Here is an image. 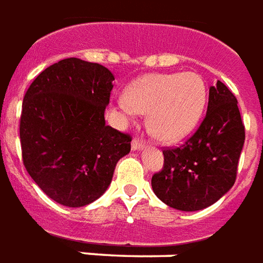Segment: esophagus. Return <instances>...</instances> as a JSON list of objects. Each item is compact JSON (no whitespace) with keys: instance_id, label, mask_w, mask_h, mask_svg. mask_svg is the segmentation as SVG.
<instances>
[{"instance_id":"esophagus-1","label":"esophagus","mask_w":263,"mask_h":263,"mask_svg":"<svg viewBox=\"0 0 263 263\" xmlns=\"http://www.w3.org/2000/svg\"><path fill=\"white\" fill-rule=\"evenodd\" d=\"M131 149L134 152H137V151H142V149H143V143H142V142H139V141H137V139H135V141H132V143H131Z\"/></svg>"}]
</instances>
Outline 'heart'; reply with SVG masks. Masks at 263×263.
<instances>
[{
  "label": "heart",
  "instance_id": "1",
  "mask_svg": "<svg viewBox=\"0 0 263 263\" xmlns=\"http://www.w3.org/2000/svg\"><path fill=\"white\" fill-rule=\"evenodd\" d=\"M205 81L195 72L145 73L128 85L116 110L121 120L147 112V126L163 142L185 138L206 106Z\"/></svg>",
  "mask_w": 263,
  "mask_h": 263
}]
</instances>
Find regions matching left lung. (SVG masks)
I'll return each mask as SVG.
<instances>
[{
  "label": "left lung",
  "instance_id": "obj_1",
  "mask_svg": "<svg viewBox=\"0 0 263 263\" xmlns=\"http://www.w3.org/2000/svg\"><path fill=\"white\" fill-rule=\"evenodd\" d=\"M237 104L220 81L209 87L201 126L182 146L163 152L164 167L152 177L153 192L163 203L177 211H202L230 191L246 141Z\"/></svg>",
  "mask_w": 263,
  "mask_h": 263
}]
</instances>
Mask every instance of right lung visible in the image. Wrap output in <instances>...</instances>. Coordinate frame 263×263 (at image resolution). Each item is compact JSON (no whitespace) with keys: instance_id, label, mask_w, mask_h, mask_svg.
Listing matches in <instances>:
<instances>
[{"instance_id":"obj_1","label":"right lung","mask_w":263,"mask_h":263,"mask_svg":"<svg viewBox=\"0 0 263 263\" xmlns=\"http://www.w3.org/2000/svg\"><path fill=\"white\" fill-rule=\"evenodd\" d=\"M112 81L100 64L67 58L39 73L23 97V164L57 203L81 208L99 199L131 151V138L104 120Z\"/></svg>"}]
</instances>
